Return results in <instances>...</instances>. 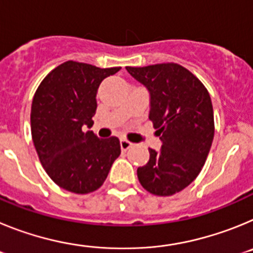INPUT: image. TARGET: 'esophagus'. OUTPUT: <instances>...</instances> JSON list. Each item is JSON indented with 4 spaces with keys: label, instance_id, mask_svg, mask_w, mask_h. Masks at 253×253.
<instances>
[{
    "label": "esophagus",
    "instance_id": "obj_1",
    "mask_svg": "<svg viewBox=\"0 0 253 253\" xmlns=\"http://www.w3.org/2000/svg\"><path fill=\"white\" fill-rule=\"evenodd\" d=\"M134 144L131 142H129L128 139H122L120 140V147H122V151H128L133 147Z\"/></svg>",
    "mask_w": 253,
    "mask_h": 253
}]
</instances>
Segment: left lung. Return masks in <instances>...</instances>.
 <instances>
[{"instance_id": "left-lung-1", "label": "left lung", "mask_w": 253, "mask_h": 253, "mask_svg": "<svg viewBox=\"0 0 253 253\" xmlns=\"http://www.w3.org/2000/svg\"><path fill=\"white\" fill-rule=\"evenodd\" d=\"M151 96L149 120L162 142L149 148V161L137 169L140 185L153 195L169 196L189 186L202 171L214 138L210 95L189 69L177 63L126 67Z\"/></svg>"}]
</instances>
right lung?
I'll use <instances>...</instances> for the list:
<instances>
[{
  "mask_svg": "<svg viewBox=\"0 0 253 253\" xmlns=\"http://www.w3.org/2000/svg\"><path fill=\"white\" fill-rule=\"evenodd\" d=\"M120 67L99 68L68 60L48 73L31 104V137L40 163L62 189L88 194L106 180L120 156L116 137L100 139L92 130L96 93L102 80Z\"/></svg>",
  "mask_w": 253,
  "mask_h": 253,
  "instance_id": "add662e5",
  "label": "right lung"
}]
</instances>
